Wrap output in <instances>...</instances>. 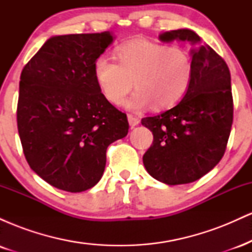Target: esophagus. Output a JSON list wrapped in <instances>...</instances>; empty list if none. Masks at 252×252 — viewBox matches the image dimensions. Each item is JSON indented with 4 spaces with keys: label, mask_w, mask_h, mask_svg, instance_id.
Segmentation results:
<instances>
[{
    "label": "esophagus",
    "mask_w": 252,
    "mask_h": 252,
    "mask_svg": "<svg viewBox=\"0 0 252 252\" xmlns=\"http://www.w3.org/2000/svg\"><path fill=\"white\" fill-rule=\"evenodd\" d=\"M128 121H129V124H130V126H131V128H134V126L140 124V120H138L137 117L132 116V115H128Z\"/></svg>",
    "instance_id": "1"
}]
</instances>
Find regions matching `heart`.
Segmentation results:
<instances>
[{"mask_svg":"<svg viewBox=\"0 0 252 252\" xmlns=\"http://www.w3.org/2000/svg\"><path fill=\"white\" fill-rule=\"evenodd\" d=\"M118 60L102 54L94 62V77L109 102L121 105L134 85L126 109H169L184 99L194 74L192 57L180 46L136 40L120 46Z\"/></svg>","mask_w":252,"mask_h":252,"instance_id":"1","label":"heart"}]
</instances>
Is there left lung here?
Returning a JSON list of instances; mask_svg holds the SVG:
<instances>
[{
    "label": "left lung",
    "mask_w": 252,
    "mask_h": 252,
    "mask_svg": "<svg viewBox=\"0 0 252 252\" xmlns=\"http://www.w3.org/2000/svg\"><path fill=\"white\" fill-rule=\"evenodd\" d=\"M162 42L192 46L194 74L186 96L174 108L142 118L154 140L143 155L147 172L163 184H189L212 170L224 156L233 121L231 76L226 63L195 32H164Z\"/></svg>",
    "instance_id": "1"
}]
</instances>
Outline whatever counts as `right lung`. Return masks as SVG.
Returning <instances> with one entry per match:
<instances>
[{
    "instance_id": "obj_1",
    "label": "right lung",
    "mask_w": 252,
    "mask_h": 252,
    "mask_svg": "<svg viewBox=\"0 0 252 252\" xmlns=\"http://www.w3.org/2000/svg\"><path fill=\"white\" fill-rule=\"evenodd\" d=\"M114 40L110 32L52 36L21 72L17 129L26 160L66 192L97 185L108 147L128 134L126 115L94 77V62Z\"/></svg>"
}]
</instances>
